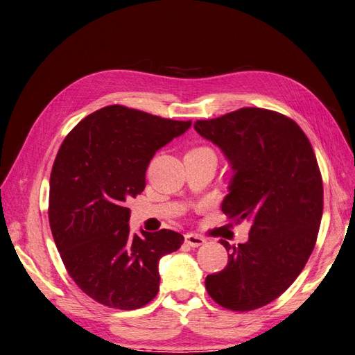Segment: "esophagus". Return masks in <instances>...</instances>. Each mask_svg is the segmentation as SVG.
<instances>
[{"label":"esophagus","instance_id":"34e87169","mask_svg":"<svg viewBox=\"0 0 355 355\" xmlns=\"http://www.w3.org/2000/svg\"><path fill=\"white\" fill-rule=\"evenodd\" d=\"M205 241H207V240H205L203 237H199V235H196V234H187L185 235V243L191 248H199V246H202Z\"/></svg>","mask_w":355,"mask_h":355}]
</instances>
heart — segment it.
Listing matches in <instances>:
<instances>
[{
    "instance_id": "1",
    "label": "heart",
    "mask_w": 355,
    "mask_h": 355,
    "mask_svg": "<svg viewBox=\"0 0 355 355\" xmlns=\"http://www.w3.org/2000/svg\"><path fill=\"white\" fill-rule=\"evenodd\" d=\"M200 150H208V148H196V150H191V152H200Z\"/></svg>"
}]
</instances>
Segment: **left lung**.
<instances>
[{
	"label": "left lung",
	"mask_w": 355,
	"mask_h": 355,
	"mask_svg": "<svg viewBox=\"0 0 355 355\" xmlns=\"http://www.w3.org/2000/svg\"><path fill=\"white\" fill-rule=\"evenodd\" d=\"M194 129L231 165L222 211L252 223L246 243L222 240L227 266L205 287L227 310H257L293 284L314 249L324 208L316 156L293 120L267 109L243 107Z\"/></svg>",
	"instance_id": "1"
}]
</instances>
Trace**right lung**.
Instances as JSON below:
<instances>
[{
  "label": "right lung",
  "mask_w": 355,
  "mask_h": 355,
  "mask_svg": "<svg viewBox=\"0 0 355 355\" xmlns=\"http://www.w3.org/2000/svg\"><path fill=\"white\" fill-rule=\"evenodd\" d=\"M190 125L114 105L83 118L62 143L50 176V227L69 277L94 301L135 310L157 295L159 259L184 235H130L125 202L144 191L155 153Z\"/></svg>",
  "instance_id": "right-lung-1"
}]
</instances>
